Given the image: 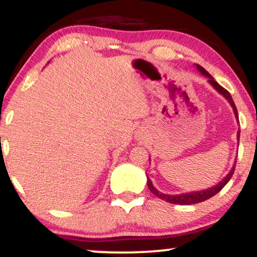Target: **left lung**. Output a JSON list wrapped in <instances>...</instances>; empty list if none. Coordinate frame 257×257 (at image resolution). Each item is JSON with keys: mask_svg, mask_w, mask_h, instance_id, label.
Masks as SVG:
<instances>
[{"mask_svg": "<svg viewBox=\"0 0 257 257\" xmlns=\"http://www.w3.org/2000/svg\"><path fill=\"white\" fill-rule=\"evenodd\" d=\"M196 69L199 70L200 72L202 73L203 76L208 77V82L210 83V85H212L214 89H215L217 92L222 94V96L226 98V99L229 101L230 106L233 107V111H234V114L236 119H238V115H237V110H236V106H235L234 101H233V98H231L230 93L228 92L226 89H223L222 86L220 85L219 83L215 82V79L213 78L212 76L209 75L208 72L206 71L205 69L202 68V66H200L199 64H196ZM237 140H240V130L237 131ZM234 171H235V165L233 167H231V170L229 171V173H228L226 177H224L222 180H221L219 184H216L214 187H210L208 189H205V191H198V192H191V193H185V194H177V195H170V194H165V193H161L158 191V189L154 187L152 185V181L150 180V178L147 177V186H149L150 191L153 193L154 195L158 196V198L164 200V201H167L170 203H175V205H194V203H199V202H202L205 201V200L212 198L216 194V193H219L221 189H222L224 186L227 185V182L230 180V178L233 177L234 174Z\"/></svg>", "mask_w": 257, "mask_h": 257, "instance_id": "1", "label": "left lung"}]
</instances>
